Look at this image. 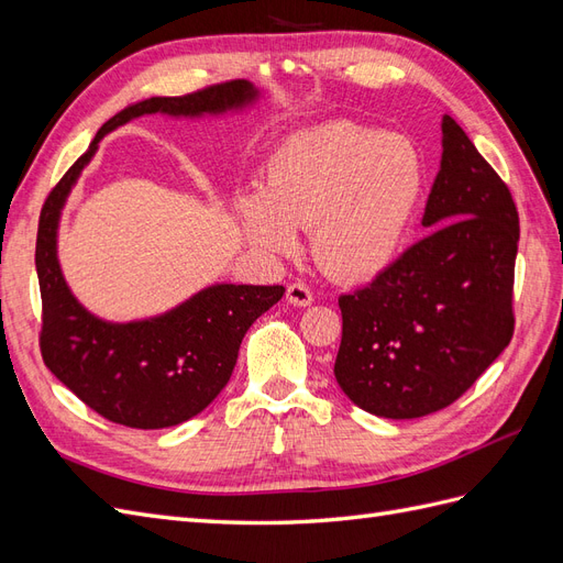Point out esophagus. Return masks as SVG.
Listing matches in <instances>:
<instances>
[{"label":"esophagus","mask_w":563,"mask_h":563,"mask_svg":"<svg viewBox=\"0 0 563 563\" xmlns=\"http://www.w3.org/2000/svg\"><path fill=\"white\" fill-rule=\"evenodd\" d=\"M286 300L291 302L294 308H308V305L314 302V296L305 284H291L286 288Z\"/></svg>","instance_id":"34e87169"}]
</instances>
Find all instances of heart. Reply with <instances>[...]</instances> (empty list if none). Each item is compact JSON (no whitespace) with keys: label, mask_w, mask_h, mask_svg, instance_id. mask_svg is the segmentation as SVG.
<instances>
[{"label":"heart","mask_w":563,"mask_h":563,"mask_svg":"<svg viewBox=\"0 0 563 563\" xmlns=\"http://www.w3.org/2000/svg\"><path fill=\"white\" fill-rule=\"evenodd\" d=\"M422 159L401 135L352 122L291 135L267 162L265 190L236 199L246 242L267 258L300 246L312 230V253L329 275L368 282L399 258L422 199Z\"/></svg>","instance_id":"b5f03b06"}]
</instances>
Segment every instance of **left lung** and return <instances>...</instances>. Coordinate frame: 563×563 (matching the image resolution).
Here are the masks:
<instances>
[{"instance_id":"1","label":"left lung","mask_w":563,"mask_h":563,"mask_svg":"<svg viewBox=\"0 0 563 563\" xmlns=\"http://www.w3.org/2000/svg\"><path fill=\"white\" fill-rule=\"evenodd\" d=\"M437 228L360 291L340 296V389L364 411L408 420L441 411L515 333L519 216L507 185L453 117L422 213Z\"/></svg>"}]
</instances>
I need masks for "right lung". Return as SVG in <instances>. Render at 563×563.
<instances>
[{
	"label": "right lung",
	"mask_w": 563,
	"mask_h": 563,
	"mask_svg": "<svg viewBox=\"0 0 563 563\" xmlns=\"http://www.w3.org/2000/svg\"><path fill=\"white\" fill-rule=\"evenodd\" d=\"M261 96L251 81L234 79L190 96L131 103L98 129L89 150L44 201L35 251L44 364L84 404L117 424L162 430L201 413L228 385L249 327L282 300L284 286L211 284L155 317L100 319L84 308L63 277L58 228L65 201L98 143L131 119L234 114L253 108Z\"/></svg>",
	"instance_id": "right-lung-1"
}]
</instances>
